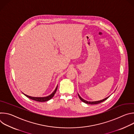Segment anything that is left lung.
Masks as SVG:
<instances>
[{
    "instance_id": "1",
    "label": "left lung",
    "mask_w": 134,
    "mask_h": 134,
    "mask_svg": "<svg viewBox=\"0 0 134 134\" xmlns=\"http://www.w3.org/2000/svg\"><path fill=\"white\" fill-rule=\"evenodd\" d=\"M78 95H79V98L80 99V100L82 101H83V102H84V103H86V104H99V103H101V102H103V101H104L105 100H106L107 99H108V98L110 97H107V98H105V99H103V100H100V101H93V102H91V101H86V100H84L83 99H82L80 96V95L78 94Z\"/></svg>"
}]
</instances>
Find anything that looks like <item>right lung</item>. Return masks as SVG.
Listing matches in <instances>:
<instances>
[{"mask_svg": "<svg viewBox=\"0 0 134 134\" xmlns=\"http://www.w3.org/2000/svg\"><path fill=\"white\" fill-rule=\"evenodd\" d=\"M57 88H58V86H57L55 90L53 91V92L52 94H51L50 95H49V96H47V97H32L29 96V95H26L24 93L23 94L25 95L26 97H27V98H29L30 99H32L33 100L38 101V102H45V101H47L50 100L51 98H53L54 94L55 93V92L57 91Z\"/></svg>", "mask_w": 134, "mask_h": 134, "instance_id": "obj_1", "label": "right lung"}]
</instances>
